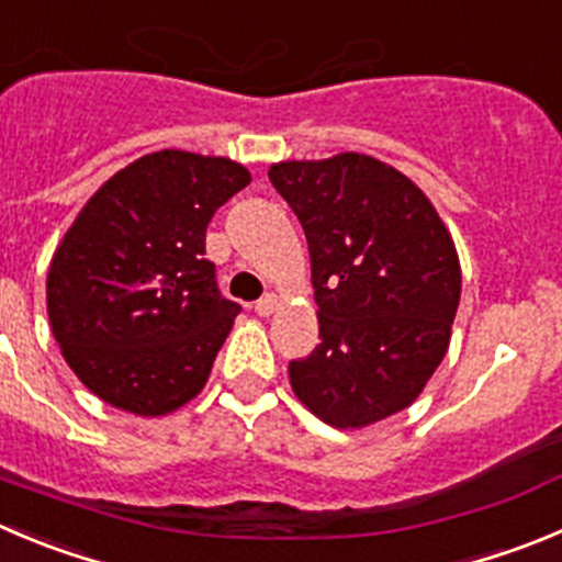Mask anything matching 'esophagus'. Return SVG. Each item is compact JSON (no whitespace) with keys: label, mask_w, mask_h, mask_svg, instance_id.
<instances>
[{"label":"esophagus","mask_w":562,"mask_h":562,"mask_svg":"<svg viewBox=\"0 0 562 562\" xmlns=\"http://www.w3.org/2000/svg\"><path fill=\"white\" fill-rule=\"evenodd\" d=\"M277 305H280V302H277L274 293H266V296H260L255 302V313L257 316H271V313L277 311Z\"/></svg>","instance_id":"34e87169"}]
</instances>
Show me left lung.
Listing matches in <instances>:
<instances>
[{
    "label": "left lung",
    "mask_w": 562,
    "mask_h": 562,
    "mask_svg": "<svg viewBox=\"0 0 562 562\" xmlns=\"http://www.w3.org/2000/svg\"><path fill=\"white\" fill-rule=\"evenodd\" d=\"M311 249L322 344L288 363L293 393L338 429L405 411L449 346L460 263L429 199L358 151L269 171Z\"/></svg>",
    "instance_id": "1"
}]
</instances>
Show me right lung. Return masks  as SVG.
Segmentation results:
<instances>
[{
    "instance_id": "1",
    "label": "right lung",
    "mask_w": 562,
    "mask_h": 562,
    "mask_svg": "<svg viewBox=\"0 0 562 562\" xmlns=\"http://www.w3.org/2000/svg\"><path fill=\"white\" fill-rule=\"evenodd\" d=\"M249 180L227 157L162 149L80 210L52 257L46 307L63 358L99 400L162 416L202 391L240 313L218 291L204 235Z\"/></svg>"
}]
</instances>
